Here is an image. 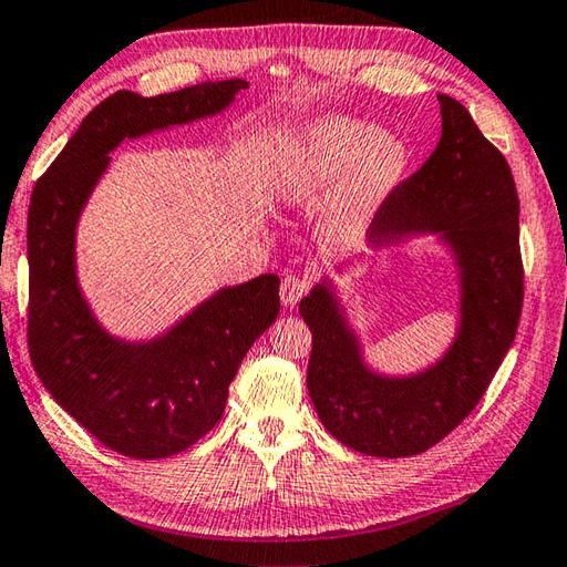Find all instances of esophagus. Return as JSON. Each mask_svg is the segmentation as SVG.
<instances>
[{
    "label": "esophagus",
    "mask_w": 567,
    "mask_h": 567,
    "mask_svg": "<svg viewBox=\"0 0 567 567\" xmlns=\"http://www.w3.org/2000/svg\"><path fill=\"white\" fill-rule=\"evenodd\" d=\"M311 282L307 278H301V275H287L280 285V299L285 307H295L297 301L309 292Z\"/></svg>",
    "instance_id": "obj_1"
}]
</instances>
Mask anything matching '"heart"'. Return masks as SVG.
<instances>
[{
  "label": "heart",
  "instance_id": "obj_1",
  "mask_svg": "<svg viewBox=\"0 0 567 567\" xmlns=\"http://www.w3.org/2000/svg\"><path fill=\"white\" fill-rule=\"evenodd\" d=\"M408 152L399 140L381 137L377 127L358 121H328L307 137L287 164L280 193L289 205L321 207L338 193L354 168L346 200V221L374 197L386 193L403 174Z\"/></svg>",
  "mask_w": 567,
  "mask_h": 567
}]
</instances>
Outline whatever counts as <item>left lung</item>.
<instances>
[{"instance_id": "1", "label": "left lung", "mask_w": 567, "mask_h": 567, "mask_svg": "<svg viewBox=\"0 0 567 567\" xmlns=\"http://www.w3.org/2000/svg\"><path fill=\"white\" fill-rule=\"evenodd\" d=\"M437 150L379 205L370 241L442 231L464 268L462 333L432 370L411 379L372 374L333 297L316 287L299 311L311 331L307 389L323 427L367 456H413L442 442L478 405L515 340L524 266L519 197L509 164L452 96Z\"/></svg>"}]
</instances>
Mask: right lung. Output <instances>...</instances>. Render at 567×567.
<instances>
[{"label": "right lung", "instance_id": "obj_1", "mask_svg": "<svg viewBox=\"0 0 567 567\" xmlns=\"http://www.w3.org/2000/svg\"><path fill=\"white\" fill-rule=\"evenodd\" d=\"M246 86L224 79L152 99L115 91L84 117L31 195L25 336L33 370L79 425L130 458L186 452L219 423L244 354L278 319L280 278L221 289L154 343H117L76 289L79 209L123 137L213 115Z\"/></svg>", "mask_w": 567, "mask_h": 567}]
</instances>
